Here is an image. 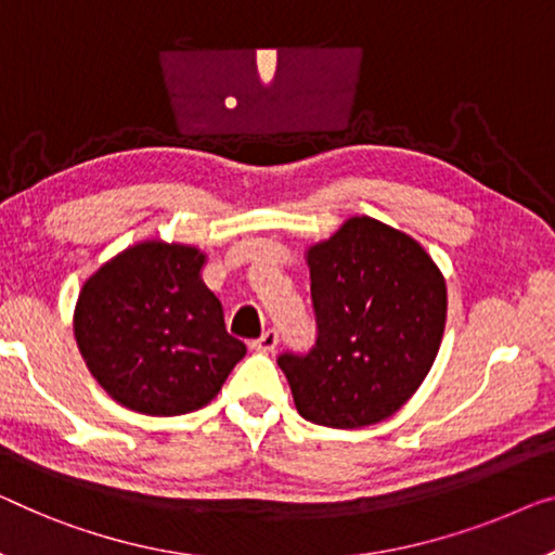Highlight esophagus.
<instances>
[{
  "instance_id": "34e87169",
  "label": "esophagus",
  "mask_w": 555,
  "mask_h": 555,
  "mask_svg": "<svg viewBox=\"0 0 555 555\" xmlns=\"http://www.w3.org/2000/svg\"><path fill=\"white\" fill-rule=\"evenodd\" d=\"M279 344V331L276 328H267L263 334L256 338V341H251V349L254 351H261V353H271L276 349Z\"/></svg>"
}]
</instances>
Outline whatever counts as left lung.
I'll use <instances>...</instances> for the list:
<instances>
[{
    "label": "left lung",
    "instance_id": "8db88e82",
    "mask_svg": "<svg viewBox=\"0 0 555 555\" xmlns=\"http://www.w3.org/2000/svg\"><path fill=\"white\" fill-rule=\"evenodd\" d=\"M317 344L281 353L294 403L311 424L361 428L393 416L434 366L446 281L424 246L353 217L306 251Z\"/></svg>",
    "mask_w": 555,
    "mask_h": 555
}]
</instances>
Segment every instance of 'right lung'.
<instances>
[{"instance_id": "1", "label": "right lung", "mask_w": 555, "mask_h": 555, "mask_svg": "<svg viewBox=\"0 0 555 555\" xmlns=\"http://www.w3.org/2000/svg\"><path fill=\"white\" fill-rule=\"evenodd\" d=\"M206 256L142 242L81 286L74 336L89 371L121 406L179 416L221 391L246 346L227 334L221 301L202 281Z\"/></svg>"}]
</instances>
